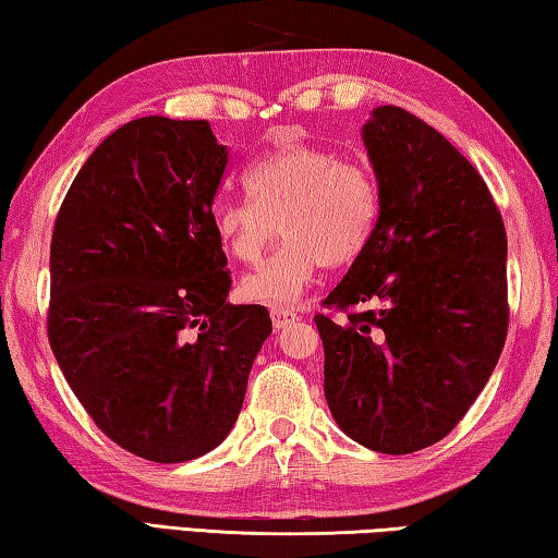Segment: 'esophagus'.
I'll return each instance as SVG.
<instances>
[{
    "instance_id": "obj_1",
    "label": "esophagus",
    "mask_w": 558,
    "mask_h": 558,
    "mask_svg": "<svg viewBox=\"0 0 558 558\" xmlns=\"http://www.w3.org/2000/svg\"><path fill=\"white\" fill-rule=\"evenodd\" d=\"M301 316L296 314L294 308H271V320H274V328H287L289 324H296Z\"/></svg>"
}]
</instances>
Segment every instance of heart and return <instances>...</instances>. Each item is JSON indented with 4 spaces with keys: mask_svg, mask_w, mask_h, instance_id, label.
Returning a JSON list of instances; mask_svg holds the SVG:
<instances>
[{
    "mask_svg": "<svg viewBox=\"0 0 558 558\" xmlns=\"http://www.w3.org/2000/svg\"><path fill=\"white\" fill-rule=\"evenodd\" d=\"M250 198H218L210 225L230 257L254 264L279 228L284 242L242 279V296L294 306L324 267L363 252L377 220V189L355 161L311 144H289L252 161L242 173Z\"/></svg>",
    "mask_w": 558,
    "mask_h": 558,
    "instance_id": "1",
    "label": "heart"
}]
</instances>
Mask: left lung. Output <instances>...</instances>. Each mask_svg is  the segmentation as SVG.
Returning a JSON list of instances; mask_svg holds the SVG:
<instances>
[{"label": "left lung", "instance_id": "1", "mask_svg": "<svg viewBox=\"0 0 558 558\" xmlns=\"http://www.w3.org/2000/svg\"><path fill=\"white\" fill-rule=\"evenodd\" d=\"M363 140L379 215L324 301L345 316L314 320L336 424L369 451L404 456L451 434L500 360L507 234L481 173L424 120L375 107Z\"/></svg>", "mask_w": 558, "mask_h": 558}]
</instances>
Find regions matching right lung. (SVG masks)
Here are the masks:
<instances>
[{"instance_id":"right-lung-1","label":"right lung","mask_w":558,"mask_h":558,"mask_svg":"<svg viewBox=\"0 0 558 558\" xmlns=\"http://www.w3.org/2000/svg\"><path fill=\"white\" fill-rule=\"evenodd\" d=\"M225 166L205 120L142 117L90 154L56 218L48 343L100 432L154 463L225 441L271 333L267 308L228 301L210 225Z\"/></svg>"}]
</instances>
